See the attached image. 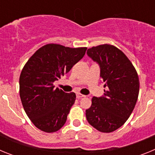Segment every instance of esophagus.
<instances>
[{
	"label": "esophagus",
	"mask_w": 155,
	"mask_h": 155,
	"mask_svg": "<svg viewBox=\"0 0 155 155\" xmlns=\"http://www.w3.org/2000/svg\"><path fill=\"white\" fill-rule=\"evenodd\" d=\"M83 97H85V95L81 94V93H77V98H78V99L81 98H83Z\"/></svg>",
	"instance_id": "1"
}]
</instances>
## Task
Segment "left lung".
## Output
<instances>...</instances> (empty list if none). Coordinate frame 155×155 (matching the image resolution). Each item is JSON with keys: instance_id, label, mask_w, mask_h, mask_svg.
<instances>
[{"instance_id": "8db88e82", "label": "left lung", "mask_w": 155, "mask_h": 155, "mask_svg": "<svg viewBox=\"0 0 155 155\" xmlns=\"http://www.w3.org/2000/svg\"><path fill=\"white\" fill-rule=\"evenodd\" d=\"M87 56L98 64L100 77L107 91L102 97H93L85 111L90 125L102 133H110L124 125L137 101L140 82L137 73L120 49L109 44L88 49Z\"/></svg>"}]
</instances>
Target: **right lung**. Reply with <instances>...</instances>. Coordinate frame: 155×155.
Returning a JSON list of instances; mask_svg holds the SVG:
<instances>
[{
  "label": "right lung",
  "mask_w": 155,
  "mask_h": 155,
  "mask_svg": "<svg viewBox=\"0 0 155 155\" xmlns=\"http://www.w3.org/2000/svg\"><path fill=\"white\" fill-rule=\"evenodd\" d=\"M86 50L46 44L24 66L19 78L20 98L27 116L40 130L56 132L65 124L76 94L54 88L53 82L68 73Z\"/></svg>",
  "instance_id": "obj_1"
}]
</instances>
